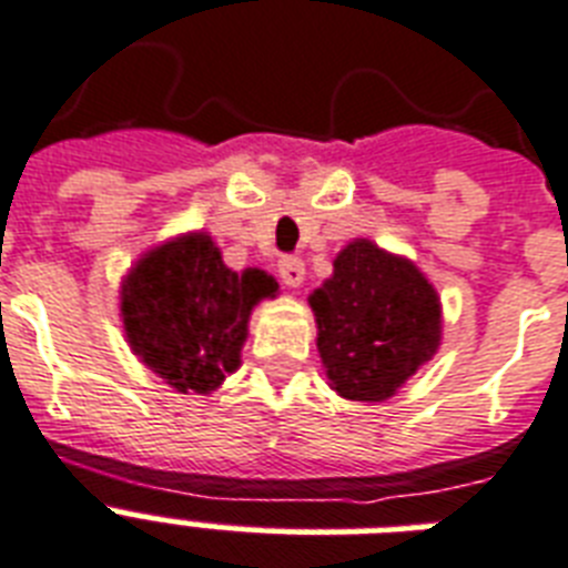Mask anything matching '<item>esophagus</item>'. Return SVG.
<instances>
[{
    "label": "esophagus",
    "mask_w": 568,
    "mask_h": 568,
    "mask_svg": "<svg viewBox=\"0 0 568 568\" xmlns=\"http://www.w3.org/2000/svg\"><path fill=\"white\" fill-rule=\"evenodd\" d=\"M303 276H306V265H303V258L288 256L280 262V280H283L288 288H297L303 283Z\"/></svg>",
    "instance_id": "34e87169"
}]
</instances>
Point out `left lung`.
Instances as JSON below:
<instances>
[{"mask_svg":"<svg viewBox=\"0 0 568 568\" xmlns=\"http://www.w3.org/2000/svg\"><path fill=\"white\" fill-rule=\"evenodd\" d=\"M329 386L347 400H386L442 342L439 294L404 256L351 241L310 294Z\"/></svg>","mask_w":568,"mask_h":568,"instance_id":"left-lung-1","label":"left lung"}]
</instances>
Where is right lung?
I'll list each match as a JSON object with an SVG mask.
<instances>
[{"label": "right lung", "mask_w": 568, "mask_h": 568, "mask_svg": "<svg viewBox=\"0 0 568 568\" xmlns=\"http://www.w3.org/2000/svg\"><path fill=\"white\" fill-rule=\"evenodd\" d=\"M276 288L258 267L235 274L212 235L189 232L138 258L120 285V318L150 372L182 395H209L241 365L250 312Z\"/></svg>", "instance_id": "right-lung-1"}]
</instances>
